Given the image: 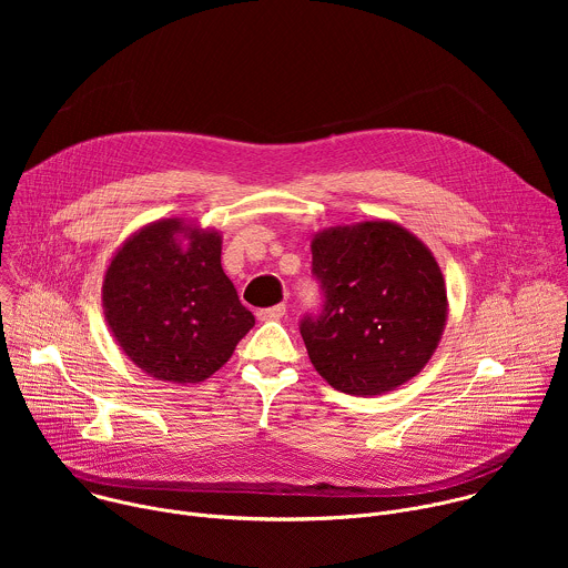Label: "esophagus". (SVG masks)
Here are the masks:
<instances>
[{
	"mask_svg": "<svg viewBox=\"0 0 568 568\" xmlns=\"http://www.w3.org/2000/svg\"><path fill=\"white\" fill-rule=\"evenodd\" d=\"M285 305L281 303V305H274V307H265V310H258V318L261 321H278V318H283L285 316Z\"/></svg>",
	"mask_w": 568,
	"mask_h": 568,
	"instance_id": "34e87169",
	"label": "esophagus"
}]
</instances>
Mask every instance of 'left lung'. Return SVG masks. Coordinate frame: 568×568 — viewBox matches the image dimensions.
<instances>
[{"label": "left lung", "mask_w": 568, "mask_h": 568, "mask_svg": "<svg viewBox=\"0 0 568 568\" xmlns=\"http://www.w3.org/2000/svg\"><path fill=\"white\" fill-rule=\"evenodd\" d=\"M312 272L326 305L301 321L316 373L351 395H382L414 379L447 323V285L420 237L390 220L314 233Z\"/></svg>", "instance_id": "left-lung-1"}]
</instances>
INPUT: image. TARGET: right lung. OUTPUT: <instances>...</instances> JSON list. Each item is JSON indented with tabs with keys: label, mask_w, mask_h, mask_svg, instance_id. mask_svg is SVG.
Masks as SVG:
<instances>
[{
	"label": "right lung",
	"mask_w": 568,
	"mask_h": 568,
	"mask_svg": "<svg viewBox=\"0 0 568 568\" xmlns=\"http://www.w3.org/2000/svg\"><path fill=\"white\" fill-rule=\"evenodd\" d=\"M222 233L184 217L136 229L103 276L108 328L145 375L200 384L254 328L220 263Z\"/></svg>",
	"instance_id": "obj_1"
}]
</instances>
